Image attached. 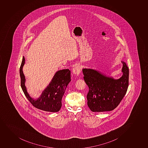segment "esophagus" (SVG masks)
<instances>
[{"mask_svg": "<svg viewBox=\"0 0 148 148\" xmlns=\"http://www.w3.org/2000/svg\"><path fill=\"white\" fill-rule=\"evenodd\" d=\"M73 73L76 75H79L80 73V67L79 65H76L73 69Z\"/></svg>", "mask_w": 148, "mask_h": 148, "instance_id": "obj_1", "label": "esophagus"}]
</instances>
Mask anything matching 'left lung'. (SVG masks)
Returning a JSON list of instances; mask_svg holds the SVG:
<instances>
[{"label": "left lung", "mask_w": 148, "mask_h": 148, "mask_svg": "<svg viewBox=\"0 0 148 148\" xmlns=\"http://www.w3.org/2000/svg\"><path fill=\"white\" fill-rule=\"evenodd\" d=\"M122 75L118 79L108 76L100 71L82 69L84 81L89 87L88 106L93 112L113 110L119 104L129 85V67L121 62Z\"/></svg>", "instance_id": "8db88e82"}]
</instances>
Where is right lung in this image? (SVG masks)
Instances as JSON below:
<instances>
[{
	"mask_svg": "<svg viewBox=\"0 0 148 148\" xmlns=\"http://www.w3.org/2000/svg\"><path fill=\"white\" fill-rule=\"evenodd\" d=\"M25 64V58L23 56L19 73L21 86L27 98L34 107L38 109L48 112H58L62 106L63 96L71 81L70 70L64 69L57 71L47 87L42 91L40 96L34 99L29 94L25 86L26 78L23 72V67Z\"/></svg>",
	"mask_w": 148,
	"mask_h": 148,
	"instance_id": "right-lung-1",
	"label": "right lung"
}]
</instances>
